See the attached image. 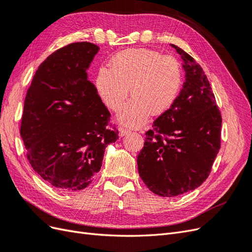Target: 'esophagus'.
<instances>
[{
    "instance_id": "obj_1",
    "label": "esophagus",
    "mask_w": 252,
    "mask_h": 252,
    "mask_svg": "<svg viewBox=\"0 0 252 252\" xmlns=\"http://www.w3.org/2000/svg\"><path fill=\"white\" fill-rule=\"evenodd\" d=\"M129 132H130V130H129V129H127V128H124V127L119 128V135L120 136H124V135L128 134Z\"/></svg>"
}]
</instances>
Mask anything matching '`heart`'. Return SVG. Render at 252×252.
Masks as SVG:
<instances>
[{
  "label": "heart",
  "instance_id": "obj_1",
  "mask_svg": "<svg viewBox=\"0 0 252 252\" xmlns=\"http://www.w3.org/2000/svg\"><path fill=\"white\" fill-rule=\"evenodd\" d=\"M110 68L98 69L95 86L108 108L118 111L129 94L132 97L119 114L122 123L141 127L149 113L158 116L177 101L183 85V69L173 56L131 48L111 59Z\"/></svg>",
  "mask_w": 252,
  "mask_h": 252
}]
</instances>
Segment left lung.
I'll use <instances>...</instances> for the list:
<instances>
[{"label": "left lung", "instance_id": "8db88e82", "mask_svg": "<svg viewBox=\"0 0 252 252\" xmlns=\"http://www.w3.org/2000/svg\"><path fill=\"white\" fill-rule=\"evenodd\" d=\"M186 72L177 101L146 131L138 170L149 190L177 196L208 178L220 147L222 116L209 81L195 60L180 47Z\"/></svg>", "mask_w": 252, "mask_h": 252}]
</instances>
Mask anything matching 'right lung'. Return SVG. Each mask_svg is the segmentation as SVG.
<instances>
[{
	"instance_id": "right-lung-1",
	"label": "right lung",
	"mask_w": 252,
	"mask_h": 252,
	"mask_svg": "<svg viewBox=\"0 0 252 252\" xmlns=\"http://www.w3.org/2000/svg\"><path fill=\"white\" fill-rule=\"evenodd\" d=\"M98 49L79 42L51 53L25 97L20 132L28 161L45 182L63 191L87 187L101 169L105 148L119 139L87 78Z\"/></svg>"
}]
</instances>
